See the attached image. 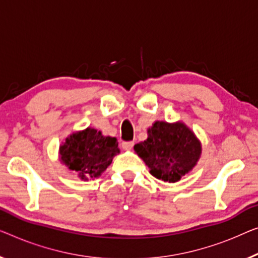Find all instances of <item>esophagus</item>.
<instances>
[{
    "label": "esophagus",
    "instance_id": "34e87169",
    "mask_svg": "<svg viewBox=\"0 0 258 258\" xmlns=\"http://www.w3.org/2000/svg\"><path fill=\"white\" fill-rule=\"evenodd\" d=\"M134 146V142L133 141H124L121 144V147L122 149H126V151H128V149H131Z\"/></svg>",
    "mask_w": 258,
    "mask_h": 258
}]
</instances>
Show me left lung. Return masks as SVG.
Listing matches in <instances>:
<instances>
[{
  "instance_id": "left-lung-1",
  "label": "left lung",
  "mask_w": 258,
  "mask_h": 258,
  "mask_svg": "<svg viewBox=\"0 0 258 258\" xmlns=\"http://www.w3.org/2000/svg\"><path fill=\"white\" fill-rule=\"evenodd\" d=\"M147 133V139L134 146V151L155 178L175 183L197 164L201 141L183 122L155 121Z\"/></svg>"
}]
</instances>
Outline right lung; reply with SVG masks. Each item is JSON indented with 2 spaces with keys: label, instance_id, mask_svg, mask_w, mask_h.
I'll return each mask as SVG.
<instances>
[{
  "label": "right lung",
  "instance_id": "obj_1",
  "mask_svg": "<svg viewBox=\"0 0 258 258\" xmlns=\"http://www.w3.org/2000/svg\"><path fill=\"white\" fill-rule=\"evenodd\" d=\"M120 152L116 138L102 136L101 131L88 127L66 138L60 146V161L81 179L95 178L112 162Z\"/></svg>",
  "mask_w": 258,
  "mask_h": 258
}]
</instances>
